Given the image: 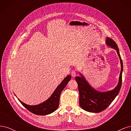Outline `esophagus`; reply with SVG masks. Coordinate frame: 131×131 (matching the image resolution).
I'll use <instances>...</instances> for the list:
<instances>
[{
	"label": "esophagus",
	"instance_id": "obj_1",
	"mask_svg": "<svg viewBox=\"0 0 131 131\" xmlns=\"http://www.w3.org/2000/svg\"><path fill=\"white\" fill-rule=\"evenodd\" d=\"M71 74H72V77H75L77 75V71L75 70H72V73H71Z\"/></svg>",
	"mask_w": 131,
	"mask_h": 131
}]
</instances>
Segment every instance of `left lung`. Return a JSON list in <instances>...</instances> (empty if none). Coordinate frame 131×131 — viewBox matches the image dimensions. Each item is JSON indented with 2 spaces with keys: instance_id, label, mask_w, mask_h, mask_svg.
I'll return each mask as SVG.
<instances>
[{
  "instance_id": "left-lung-1",
  "label": "left lung",
  "mask_w": 131,
  "mask_h": 131,
  "mask_svg": "<svg viewBox=\"0 0 131 131\" xmlns=\"http://www.w3.org/2000/svg\"><path fill=\"white\" fill-rule=\"evenodd\" d=\"M106 44L116 51L120 59L121 72L117 85L113 90L106 92H99L94 89L84 77H77L75 80L78 83L79 92V104L81 108L91 113H100L108 108L120 92L122 85L123 63L117 45L112 39L106 38Z\"/></svg>"
}]
</instances>
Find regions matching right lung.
Returning <instances> with one entry per match:
<instances>
[{
	"label": "right lung",
	"mask_w": 131,
	"mask_h": 131,
	"mask_svg": "<svg viewBox=\"0 0 131 131\" xmlns=\"http://www.w3.org/2000/svg\"><path fill=\"white\" fill-rule=\"evenodd\" d=\"M71 79L70 75H68L65 78L54 90L51 97L44 102L35 105H29L21 101V103L29 112L38 115H46L54 112L58 108L59 103V98L63 90L67 86Z\"/></svg>",
	"instance_id": "right-lung-1"
}]
</instances>
